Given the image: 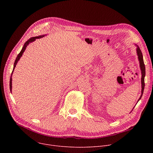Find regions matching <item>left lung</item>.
<instances>
[{
    "label": "left lung",
    "mask_w": 153,
    "mask_h": 153,
    "mask_svg": "<svg viewBox=\"0 0 153 153\" xmlns=\"http://www.w3.org/2000/svg\"><path fill=\"white\" fill-rule=\"evenodd\" d=\"M137 55H138V58L139 60V62H140V70L142 71V94L141 96L140 97V98L139 99L138 101L141 99L143 93V90H144V88H145V64L143 62V56H142V53L141 52L140 49L137 47V50H136Z\"/></svg>",
    "instance_id": "8db88e82"
}]
</instances>
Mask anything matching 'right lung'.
Returning a JSON list of instances; mask_svg holds the SVG:
<instances>
[{
	"instance_id": "obj_1",
	"label": "right lung",
	"mask_w": 153,
	"mask_h": 153,
	"mask_svg": "<svg viewBox=\"0 0 153 153\" xmlns=\"http://www.w3.org/2000/svg\"><path fill=\"white\" fill-rule=\"evenodd\" d=\"M44 36V35H42V36H37V37H31V38H30V39H29L25 43V44H24V47H23V48H22V50H21V51L19 53V54L17 55V57H16V60H15V62H14V68H13V71H12V73H11V77H10V91H11V88H12V77H11V76H12V74H13V71H14V68L16 67V64H17V62L19 61V60L20 59V57L22 56V54L24 53V52L25 51V49H26V48H27V47L28 46V45L29 44V43H30V42H33V41H34L36 39H39V38H41V37H43Z\"/></svg>"
}]
</instances>
